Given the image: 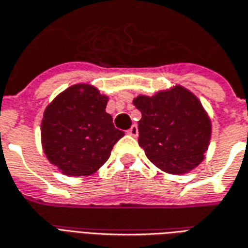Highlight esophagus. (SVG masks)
I'll use <instances>...</instances> for the list:
<instances>
[{"label":"esophagus","instance_id":"1","mask_svg":"<svg viewBox=\"0 0 248 248\" xmlns=\"http://www.w3.org/2000/svg\"><path fill=\"white\" fill-rule=\"evenodd\" d=\"M127 134L131 135V137H137V135H138V126H137V124H133V126L127 130Z\"/></svg>","mask_w":248,"mask_h":248}]
</instances>
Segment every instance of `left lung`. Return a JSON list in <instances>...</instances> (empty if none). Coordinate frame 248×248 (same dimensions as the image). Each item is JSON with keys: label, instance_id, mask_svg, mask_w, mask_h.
<instances>
[{"label": "left lung", "instance_id": "8db88e82", "mask_svg": "<svg viewBox=\"0 0 248 248\" xmlns=\"http://www.w3.org/2000/svg\"><path fill=\"white\" fill-rule=\"evenodd\" d=\"M134 105L142 114L138 142L156 167L169 174H183L203 161L211 122L192 93L175 86L154 97L140 95Z\"/></svg>", "mask_w": 248, "mask_h": 248}]
</instances>
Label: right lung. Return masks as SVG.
Instances as JSON below:
<instances>
[{
    "mask_svg": "<svg viewBox=\"0 0 248 248\" xmlns=\"http://www.w3.org/2000/svg\"><path fill=\"white\" fill-rule=\"evenodd\" d=\"M108 97L90 85H74L46 108L41 124L42 147L65 175L83 177L108 161L124 137L106 113Z\"/></svg>",
    "mask_w": 248,
    "mask_h": 248,
    "instance_id": "obj_1",
    "label": "right lung"
}]
</instances>
